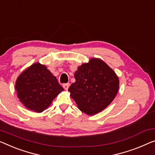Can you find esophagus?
<instances>
[{
	"mask_svg": "<svg viewBox=\"0 0 155 155\" xmlns=\"http://www.w3.org/2000/svg\"><path fill=\"white\" fill-rule=\"evenodd\" d=\"M63 87H64V90H68L70 87V84H64L63 85Z\"/></svg>",
	"mask_w": 155,
	"mask_h": 155,
	"instance_id": "esophagus-1",
	"label": "esophagus"
}]
</instances>
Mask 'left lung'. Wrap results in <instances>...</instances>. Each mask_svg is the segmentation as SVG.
Returning <instances> with one entry per match:
<instances>
[{
	"label": "left lung",
	"mask_w": 155,
	"mask_h": 155,
	"mask_svg": "<svg viewBox=\"0 0 155 155\" xmlns=\"http://www.w3.org/2000/svg\"><path fill=\"white\" fill-rule=\"evenodd\" d=\"M75 83L69 87L79 109L92 115L101 111L114 100L119 87L114 71L100 59L92 58L78 67Z\"/></svg>",
	"instance_id": "left-lung-1"
}]
</instances>
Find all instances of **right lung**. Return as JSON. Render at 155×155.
I'll list each match as a JSON object with an SVG mask.
<instances>
[{"label":"right lung","instance_id":"add662e5","mask_svg":"<svg viewBox=\"0 0 155 155\" xmlns=\"http://www.w3.org/2000/svg\"><path fill=\"white\" fill-rule=\"evenodd\" d=\"M15 88L19 100L35 112L45 110L62 91L57 78L45 65L35 63L18 77Z\"/></svg>","mask_w":155,"mask_h":155}]
</instances>
